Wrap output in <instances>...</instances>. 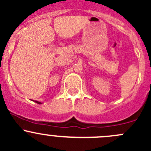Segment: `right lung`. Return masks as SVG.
I'll use <instances>...</instances> for the list:
<instances>
[{"label": "right lung", "instance_id": "right-lung-1", "mask_svg": "<svg viewBox=\"0 0 151 151\" xmlns=\"http://www.w3.org/2000/svg\"><path fill=\"white\" fill-rule=\"evenodd\" d=\"M35 102H36L37 104H41V102H39V101H35Z\"/></svg>", "mask_w": 151, "mask_h": 151}]
</instances>
